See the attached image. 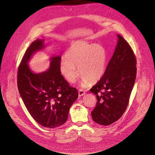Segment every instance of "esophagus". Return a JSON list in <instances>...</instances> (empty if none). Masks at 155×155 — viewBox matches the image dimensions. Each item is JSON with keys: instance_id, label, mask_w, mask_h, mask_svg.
<instances>
[{"instance_id": "1", "label": "esophagus", "mask_w": 155, "mask_h": 155, "mask_svg": "<svg viewBox=\"0 0 155 155\" xmlns=\"http://www.w3.org/2000/svg\"><path fill=\"white\" fill-rule=\"evenodd\" d=\"M84 94V92L83 90H80L78 91V96H79L80 97V96H83Z\"/></svg>"}]
</instances>
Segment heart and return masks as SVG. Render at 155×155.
I'll use <instances>...</instances> for the list:
<instances>
[{
	"mask_svg": "<svg viewBox=\"0 0 155 155\" xmlns=\"http://www.w3.org/2000/svg\"><path fill=\"white\" fill-rule=\"evenodd\" d=\"M107 54L103 46L86 41L74 43L60 62V71L68 81L74 83L80 74L81 86L96 82L103 76L107 65ZM79 68L78 70L77 68ZM79 72H78V71Z\"/></svg>",
	"mask_w": 155,
	"mask_h": 155,
	"instance_id": "heart-1",
	"label": "heart"
}]
</instances>
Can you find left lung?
<instances>
[{"label": "left lung", "instance_id": "left-lung-1", "mask_svg": "<svg viewBox=\"0 0 155 155\" xmlns=\"http://www.w3.org/2000/svg\"><path fill=\"white\" fill-rule=\"evenodd\" d=\"M115 52L100 80L90 91L97 98L91 112L96 123L108 126L124 113L136 78V58L127 41L120 35Z\"/></svg>", "mask_w": 155, "mask_h": 155}]
</instances>
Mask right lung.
I'll use <instances>...</instances> for the list:
<instances>
[{
    "instance_id": "1",
    "label": "right lung",
    "mask_w": 155,
    "mask_h": 155,
    "mask_svg": "<svg viewBox=\"0 0 155 155\" xmlns=\"http://www.w3.org/2000/svg\"><path fill=\"white\" fill-rule=\"evenodd\" d=\"M43 40L33 41L18 67L17 84L19 93L32 118L42 126L55 128L68 120L71 105L78 96L60 71L61 56L51 58L49 69L34 74L28 62L32 55L43 49Z\"/></svg>"
}]
</instances>
